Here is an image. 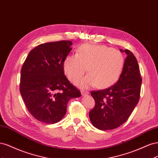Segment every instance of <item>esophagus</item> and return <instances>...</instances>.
<instances>
[{
    "instance_id": "esophagus-1",
    "label": "esophagus",
    "mask_w": 158,
    "mask_h": 158,
    "mask_svg": "<svg viewBox=\"0 0 158 158\" xmlns=\"http://www.w3.org/2000/svg\"><path fill=\"white\" fill-rule=\"evenodd\" d=\"M81 94H82V95H87L89 94V92H88V91L81 90Z\"/></svg>"
}]
</instances>
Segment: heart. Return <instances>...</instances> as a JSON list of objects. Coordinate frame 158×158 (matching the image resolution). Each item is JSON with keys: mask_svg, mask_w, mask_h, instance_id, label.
I'll return each mask as SVG.
<instances>
[{"mask_svg": "<svg viewBox=\"0 0 158 158\" xmlns=\"http://www.w3.org/2000/svg\"><path fill=\"white\" fill-rule=\"evenodd\" d=\"M124 64L125 58L118 50L106 45L84 44L79 47L76 55L66 57L63 69L68 78L75 82L88 68L89 74L78 82L79 86L88 88L97 85L99 88H107L117 82Z\"/></svg>", "mask_w": 158, "mask_h": 158, "instance_id": "1", "label": "heart"}]
</instances>
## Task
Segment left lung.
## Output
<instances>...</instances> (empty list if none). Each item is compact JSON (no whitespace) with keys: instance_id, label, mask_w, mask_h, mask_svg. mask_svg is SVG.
Masks as SVG:
<instances>
[{"instance_id":"1","label":"left lung","mask_w":158,"mask_h":158,"mask_svg":"<svg viewBox=\"0 0 158 158\" xmlns=\"http://www.w3.org/2000/svg\"><path fill=\"white\" fill-rule=\"evenodd\" d=\"M120 51L127 56L117 82L106 89L91 92L95 105L89 111V117L93 126L102 131L122 125L140 99L142 78L138 61L131 51Z\"/></svg>"}]
</instances>
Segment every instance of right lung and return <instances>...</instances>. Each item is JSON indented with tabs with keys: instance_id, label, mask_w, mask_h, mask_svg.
I'll return each instance as SVG.
<instances>
[{
	"instance_id": "add662e5",
	"label": "right lung",
	"mask_w": 158,
	"mask_h": 158,
	"mask_svg": "<svg viewBox=\"0 0 158 158\" xmlns=\"http://www.w3.org/2000/svg\"><path fill=\"white\" fill-rule=\"evenodd\" d=\"M72 44L64 40L39 45L29 52L23 64L20 92L28 111L42 123L60 121L70 100L81 96L63 69Z\"/></svg>"
}]
</instances>
